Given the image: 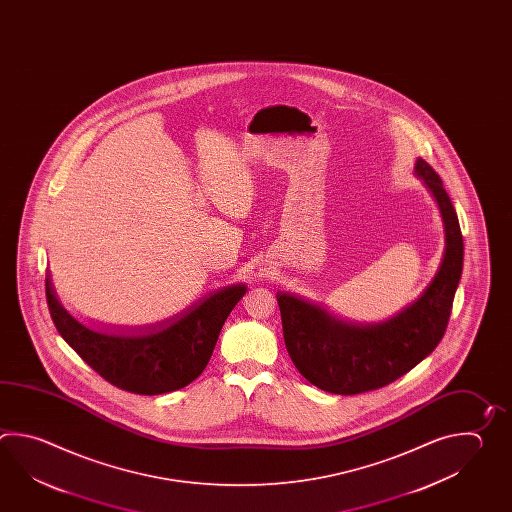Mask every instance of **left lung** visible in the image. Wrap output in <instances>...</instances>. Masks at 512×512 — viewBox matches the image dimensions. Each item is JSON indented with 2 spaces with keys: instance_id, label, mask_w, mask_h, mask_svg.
<instances>
[{
  "instance_id": "obj_1",
  "label": "left lung",
  "mask_w": 512,
  "mask_h": 512,
  "mask_svg": "<svg viewBox=\"0 0 512 512\" xmlns=\"http://www.w3.org/2000/svg\"><path fill=\"white\" fill-rule=\"evenodd\" d=\"M414 169L438 202L445 230L438 273L416 303L383 323L355 324L290 293H277L293 365L324 392L354 396L390 385L432 354L447 330L463 270V235L438 173L423 158Z\"/></svg>"
}]
</instances>
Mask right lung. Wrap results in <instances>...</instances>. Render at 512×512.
<instances>
[{"label":"right lung","mask_w":512,"mask_h":512,"mask_svg":"<svg viewBox=\"0 0 512 512\" xmlns=\"http://www.w3.org/2000/svg\"><path fill=\"white\" fill-rule=\"evenodd\" d=\"M45 293L56 330L96 374L127 392L157 396L184 388L202 374L246 286L233 284L209 293L188 310L133 334L96 332L78 323L58 301L51 275L45 279Z\"/></svg>","instance_id":"right-lung-1"}]
</instances>
